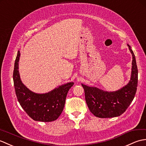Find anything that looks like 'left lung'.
I'll return each mask as SVG.
<instances>
[{
  "instance_id": "8db88e82",
  "label": "left lung",
  "mask_w": 146,
  "mask_h": 146,
  "mask_svg": "<svg viewBox=\"0 0 146 146\" xmlns=\"http://www.w3.org/2000/svg\"><path fill=\"white\" fill-rule=\"evenodd\" d=\"M132 54L131 79L125 86L115 91H105L96 87L82 84L87 106L92 114L99 118L118 117L124 113L133 100L138 81V70L135 55L127 44Z\"/></svg>"
}]
</instances>
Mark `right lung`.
<instances>
[{"instance_id":"right-lung-1","label":"right lung","mask_w":146,"mask_h":146,"mask_svg":"<svg viewBox=\"0 0 146 146\" xmlns=\"http://www.w3.org/2000/svg\"><path fill=\"white\" fill-rule=\"evenodd\" d=\"M20 56L21 53L19 50L13 73L15 94L19 104L29 117L34 121H56L62 112L67 92L74 83L67 82L47 93L38 94L32 92L22 83L19 71Z\"/></svg>"}]
</instances>
